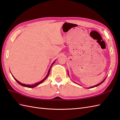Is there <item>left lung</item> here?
<instances>
[{
	"mask_svg": "<svg viewBox=\"0 0 120 120\" xmlns=\"http://www.w3.org/2000/svg\"><path fill=\"white\" fill-rule=\"evenodd\" d=\"M105 79H104V80L102 82H100V84H98V85H95V86H93V87H90V88H94V87H97V86H99L100 84H102V82L104 81H105Z\"/></svg>",
	"mask_w": 120,
	"mask_h": 120,
	"instance_id": "obj_1",
	"label": "left lung"
}]
</instances>
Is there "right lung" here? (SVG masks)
<instances>
[{"label": "right lung", "mask_w": 120, "mask_h": 120, "mask_svg": "<svg viewBox=\"0 0 120 120\" xmlns=\"http://www.w3.org/2000/svg\"><path fill=\"white\" fill-rule=\"evenodd\" d=\"M54 62L52 64V65H51V67L50 68V69H49V72H48V75H47V76H45V78L44 79H42V80L40 82H38V83H36V84H34V85H25V84H22V83H21L20 82H19V81H18L17 79H15L14 76H13V78H14V79H15V80H16V81H17V82H18V84H20V85H21V86H23V87H27V88H34V87H36V86H37L38 85H39L40 84H41V82H43L44 81H45V79H47V78H48V76H49V73H50V70H51V67H52V66L53 65V64L54 63Z\"/></svg>", "instance_id": "1"}]
</instances>
